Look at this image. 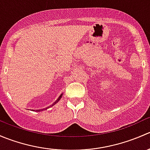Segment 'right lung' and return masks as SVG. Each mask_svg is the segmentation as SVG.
<instances>
[{
	"mask_svg": "<svg viewBox=\"0 0 150 150\" xmlns=\"http://www.w3.org/2000/svg\"><path fill=\"white\" fill-rule=\"evenodd\" d=\"M62 94H63V93H62V94H61V95H60V96H59V98H58V99H57V101H56V102H54V103H53V104H51V105H50V107H46V108H44V109H41V110H36V111H37V112L43 111V110H47V109H48V108H49V107H52V106H54V104H55L56 103H57V102H59V100H60V99H61L62 96Z\"/></svg>",
	"mask_w": 150,
	"mask_h": 150,
	"instance_id": "add662e5",
	"label": "right lung"
}]
</instances>
